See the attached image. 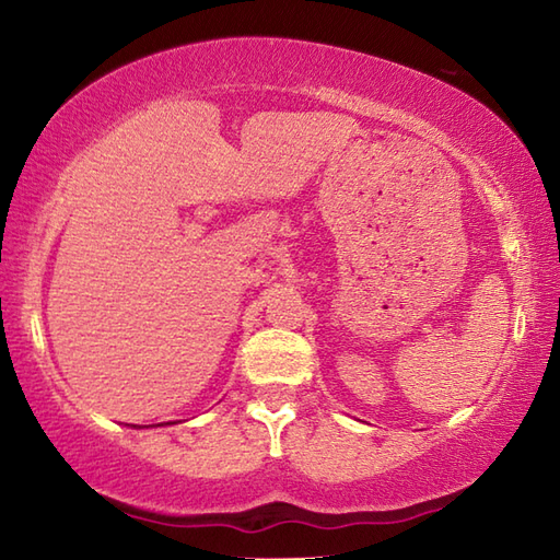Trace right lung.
Segmentation results:
<instances>
[{
  "mask_svg": "<svg viewBox=\"0 0 560 560\" xmlns=\"http://www.w3.org/2000/svg\"><path fill=\"white\" fill-rule=\"evenodd\" d=\"M159 425H163V423H159Z\"/></svg>",
  "mask_w": 560,
  "mask_h": 560,
  "instance_id": "1",
  "label": "right lung"
}]
</instances>
